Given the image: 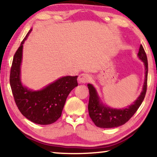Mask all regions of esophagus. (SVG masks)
I'll use <instances>...</instances> for the list:
<instances>
[{
    "mask_svg": "<svg viewBox=\"0 0 157 157\" xmlns=\"http://www.w3.org/2000/svg\"><path fill=\"white\" fill-rule=\"evenodd\" d=\"M89 79H90V76H89L88 74H85V73L80 74L78 78V81L82 83H87V82L89 81Z\"/></svg>",
    "mask_w": 157,
    "mask_h": 157,
    "instance_id": "esophagus-1",
    "label": "esophagus"
}]
</instances>
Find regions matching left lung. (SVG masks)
<instances>
[{"instance_id": "8db88e82", "label": "left lung", "mask_w": 157, "mask_h": 157, "mask_svg": "<svg viewBox=\"0 0 157 157\" xmlns=\"http://www.w3.org/2000/svg\"><path fill=\"white\" fill-rule=\"evenodd\" d=\"M137 55L139 58L144 62L145 67V78H144L143 90L140 95L128 107L117 109L105 106L100 102V98L95 88L91 84H88L89 94H90L88 102L89 116L96 126L102 128H115L124 125L128 121H129L141 105L145 97L148 74L147 57L142 45L140 47Z\"/></svg>"}]
</instances>
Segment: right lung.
<instances>
[{
  "instance_id": "right-lung-1",
  "label": "right lung",
  "mask_w": 157,
  "mask_h": 157,
  "mask_svg": "<svg viewBox=\"0 0 157 157\" xmlns=\"http://www.w3.org/2000/svg\"><path fill=\"white\" fill-rule=\"evenodd\" d=\"M31 30L26 35L14 55L10 74V84L14 102L22 115L35 124L48 125L55 122L61 117L69 94L78 86V76L62 77L37 91L23 86L20 78L23 44Z\"/></svg>"
}]
</instances>
